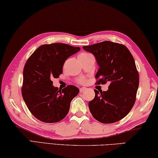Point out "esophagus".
I'll list each match as a JSON object with an SVG mask.
<instances>
[{"label": "esophagus", "instance_id": "34e87169", "mask_svg": "<svg viewBox=\"0 0 158 158\" xmlns=\"http://www.w3.org/2000/svg\"><path fill=\"white\" fill-rule=\"evenodd\" d=\"M85 89H86L85 88H81L79 89V90H80V92H81V93H82V92H84L85 90Z\"/></svg>", "mask_w": 158, "mask_h": 158}]
</instances>
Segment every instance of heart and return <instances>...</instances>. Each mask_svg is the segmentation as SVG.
<instances>
[{
    "instance_id": "1",
    "label": "heart",
    "mask_w": 158,
    "mask_h": 158,
    "mask_svg": "<svg viewBox=\"0 0 158 158\" xmlns=\"http://www.w3.org/2000/svg\"><path fill=\"white\" fill-rule=\"evenodd\" d=\"M91 55L90 53H88V52H83L80 53L79 55V59H83V58H85V57H87L88 56ZM77 82L79 83V84H85V79L84 78H79L78 80H77Z\"/></svg>"
}]
</instances>
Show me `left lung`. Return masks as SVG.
Returning <instances> with one entry per match:
<instances>
[{
  "instance_id": "left-lung-1",
  "label": "left lung",
  "mask_w": 158,
  "mask_h": 158,
  "mask_svg": "<svg viewBox=\"0 0 158 158\" xmlns=\"http://www.w3.org/2000/svg\"><path fill=\"white\" fill-rule=\"evenodd\" d=\"M95 56L99 69L97 84H109L108 90H94L88 103L92 115L103 124L124 118L133 107L139 86V73L133 55L124 45L108 41L83 47Z\"/></svg>"
}]
</instances>
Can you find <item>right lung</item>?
Segmentation results:
<instances>
[{
    "label": "right lung",
    "instance_id": "obj_1",
    "mask_svg": "<svg viewBox=\"0 0 158 158\" xmlns=\"http://www.w3.org/2000/svg\"><path fill=\"white\" fill-rule=\"evenodd\" d=\"M80 50L65 44H44L28 58L23 68L22 96L27 107L37 119L56 123L67 115L70 102L79 93L73 85L59 90L53 86V78L62 74L68 57Z\"/></svg>",
    "mask_w": 158,
    "mask_h": 158
}]
</instances>
